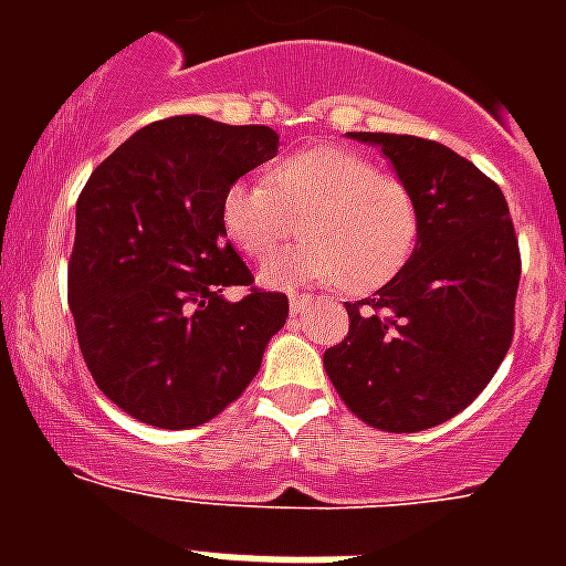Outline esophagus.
Returning a JSON list of instances; mask_svg holds the SVG:
<instances>
[{"label":"esophagus","instance_id":"obj_1","mask_svg":"<svg viewBox=\"0 0 566 566\" xmlns=\"http://www.w3.org/2000/svg\"><path fill=\"white\" fill-rule=\"evenodd\" d=\"M311 302V296H305V293H293L291 296V314H300V311H305V305Z\"/></svg>","mask_w":566,"mask_h":566}]
</instances>
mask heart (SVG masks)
Segmentation results:
<instances>
[{
	"instance_id": "1",
	"label": "heart",
	"mask_w": 566,
	"mask_h": 566,
	"mask_svg": "<svg viewBox=\"0 0 566 566\" xmlns=\"http://www.w3.org/2000/svg\"><path fill=\"white\" fill-rule=\"evenodd\" d=\"M264 181L226 188L222 229L249 258L270 261L287 240H308L266 266V284L340 282L373 291L411 258L420 234L413 193L390 172L340 146H317L275 164Z\"/></svg>"
}]
</instances>
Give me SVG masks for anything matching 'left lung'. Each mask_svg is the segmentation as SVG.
Instances as JSON below:
<instances>
[{
	"label": "left lung",
	"mask_w": 566,
	"mask_h": 566,
	"mask_svg": "<svg viewBox=\"0 0 566 566\" xmlns=\"http://www.w3.org/2000/svg\"><path fill=\"white\" fill-rule=\"evenodd\" d=\"M381 149L420 213L399 273L346 302L349 335L326 349L349 411L381 431H422L464 411L514 337L520 249L509 202L475 164L413 135L349 132Z\"/></svg>",
	"instance_id": "left-lung-1"
}]
</instances>
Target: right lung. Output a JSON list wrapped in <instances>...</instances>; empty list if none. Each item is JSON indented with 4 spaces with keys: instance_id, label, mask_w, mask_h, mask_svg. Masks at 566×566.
I'll return each mask as SVG.
<instances>
[{
    "instance_id": "obj_1",
    "label": "right lung",
    "mask_w": 566,
    "mask_h": 566,
    "mask_svg": "<svg viewBox=\"0 0 566 566\" xmlns=\"http://www.w3.org/2000/svg\"><path fill=\"white\" fill-rule=\"evenodd\" d=\"M275 153L273 128L170 117L135 132L84 185L70 311L93 381L128 417L193 429L261 370L287 296H226L252 273L226 240L220 205Z\"/></svg>"
}]
</instances>
